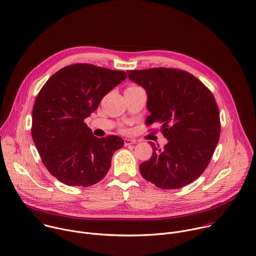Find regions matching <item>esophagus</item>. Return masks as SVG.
I'll return each mask as SVG.
<instances>
[{
	"mask_svg": "<svg viewBox=\"0 0 256 256\" xmlns=\"http://www.w3.org/2000/svg\"><path fill=\"white\" fill-rule=\"evenodd\" d=\"M136 144V140H132V138H124V146H130V144Z\"/></svg>",
	"mask_w": 256,
	"mask_h": 256,
	"instance_id": "1",
	"label": "esophagus"
}]
</instances>
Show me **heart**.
<instances>
[{"mask_svg": "<svg viewBox=\"0 0 256 256\" xmlns=\"http://www.w3.org/2000/svg\"><path fill=\"white\" fill-rule=\"evenodd\" d=\"M130 88H138V86H130Z\"/></svg>", "mask_w": 256, "mask_h": 256, "instance_id": "1", "label": "heart"}]
</instances>
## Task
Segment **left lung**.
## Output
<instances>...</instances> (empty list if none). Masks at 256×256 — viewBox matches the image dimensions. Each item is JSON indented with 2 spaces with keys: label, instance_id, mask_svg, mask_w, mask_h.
Instances as JSON below:
<instances>
[{
  "label": "left lung",
  "instance_id": "left-lung-1",
  "mask_svg": "<svg viewBox=\"0 0 256 256\" xmlns=\"http://www.w3.org/2000/svg\"><path fill=\"white\" fill-rule=\"evenodd\" d=\"M146 92V124H160L168 140L150 142L152 158L140 164L142 176L162 189H179L205 171L220 136L219 110L211 92L192 74L168 68L128 70Z\"/></svg>",
  "mask_w": 256,
  "mask_h": 256
}]
</instances>
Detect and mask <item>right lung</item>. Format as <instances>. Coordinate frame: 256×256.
I'll list each match as a JSON object with an SVG mask.
<instances>
[{"instance_id": "right-lung-1", "label": "right lung", "mask_w": 256, "mask_h": 256, "mask_svg": "<svg viewBox=\"0 0 256 256\" xmlns=\"http://www.w3.org/2000/svg\"><path fill=\"white\" fill-rule=\"evenodd\" d=\"M126 78L124 71L73 64L58 70L41 88L32 112V138L44 166L60 182L88 187L108 174L124 140L94 136L84 120Z\"/></svg>"}]
</instances>
